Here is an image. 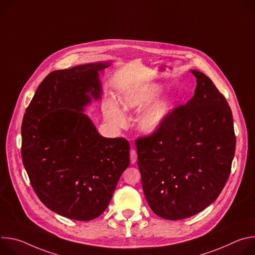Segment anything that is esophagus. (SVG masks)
I'll return each instance as SVG.
<instances>
[{
    "label": "esophagus",
    "mask_w": 255,
    "mask_h": 255,
    "mask_svg": "<svg viewBox=\"0 0 255 255\" xmlns=\"http://www.w3.org/2000/svg\"><path fill=\"white\" fill-rule=\"evenodd\" d=\"M130 161H131L132 164H134L137 161V154H136V151L134 149L130 150Z\"/></svg>",
    "instance_id": "34e87169"
}]
</instances>
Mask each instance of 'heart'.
Instances as JSON below:
<instances>
[{"label":"heart","mask_w":255,"mask_h":255,"mask_svg":"<svg viewBox=\"0 0 255 255\" xmlns=\"http://www.w3.org/2000/svg\"><path fill=\"white\" fill-rule=\"evenodd\" d=\"M162 93V86L157 83H143L130 87L121 96L124 110L140 111L145 108L137 120L138 130L147 136L157 134L166 124L175 108V99L165 97L157 99ZM123 109L114 102H109L105 109L108 123L115 128H123L127 124V116Z\"/></svg>","instance_id":"1"}]
</instances>
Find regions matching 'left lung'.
Here are the masks:
<instances>
[{
	"label": "left lung",
	"mask_w": 255,
	"mask_h": 255,
	"mask_svg": "<svg viewBox=\"0 0 255 255\" xmlns=\"http://www.w3.org/2000/svg\"><path fill=\"white\" fill-rule=\"evenodd\" d=\"M194 97L176 107L155 135L136 140L142 188L151 210L167 220L192 217L222 192L235 154L231 109L201 71Z\"/></svg>",
	"instance_id": "left-lung-1"
}]
</instances>
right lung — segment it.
<instances>
[{
  "label": "right lung",
  "mask_w": 255,
  "mask_h": 255,
  "mask_svg": "<svg viewBox=\"0 0 255 255\" xmlns=\"http://www.w3.org/2000/svg\"><path fill=\"white\" fill-rule=\"evenodd\" d=\"M111 61L54 70L24 114L22 160L33 190L52 212L90 221L110 204L130 164L129 142L99 134L86 108L102 98L100 74Z\"/></svg>",
  "instance_id": "right-lung-1"
}]
</instances>
